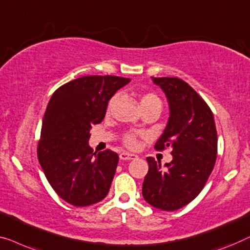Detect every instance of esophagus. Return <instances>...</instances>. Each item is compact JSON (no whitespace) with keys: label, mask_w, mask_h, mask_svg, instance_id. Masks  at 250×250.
<instances>
[{"label":"esophagus","mask_w":250,"mask_h":250,"mask_svg":"<svg viewBox=\"0 0 250 250\" xmlns=\"http://www.w3.org/2000/svg\"><path fill=\"white\" fill-rule=\"evenodd\" d=\"M120 159H121V160H124V161L135 160V159H137V155H135V154H131V153L122 152V153L120 154Z\"/></svg>","instance_id":"esophagus-1"}]
</instances>
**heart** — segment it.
<instances>
[{
    "label": "heart",
    "mask_w": 250,
    "mask_h": 250,
    "mask_svg": "<svg viewBox=\"0 0 250 250\" xmlns=\"http://www.w3.org/2000/svg\"><path fill=\"white\" fill-rule=\"evenodd\" d=\"M115 100H117V96H113L108 101L107 103V112H110L113 107V105L115 103ZM152 105H161L162 106V102L161 98L157 96L155 93H145L142 95L140 97V106L142 108L147 107V106H152ZM122 143L124 145L129 147V148H133L137 145V135L133 132H129L125 133V135L122 137Z\"/></svg>",
    "instance_id": "1"
}]
</instances>
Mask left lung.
<instances>
[{
  "mask_svg": "<svg viewBox=\"0 0 250 250\" xmlns=\"http://www.w3.org/2000/svg\"><path fill=\"white\" fill-rule=\"evenodd\" d=\"M152 80L167 95L170 118L154 148L172 149L173 159L162 168L147 157L144 199L156 208L175 210L194 200L212 173L217 155V133L208 105L196 90L177 77Z\"/></svg>",
  "mask_w": 250,
  "mask_h": 250,
  "instance_id": "left-lung-1",
  "label": "left lung"
}]
</instances>
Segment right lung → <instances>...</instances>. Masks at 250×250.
Listing matches in <instances>:
<instances>
[{
  "label": "right lung",
  "instance_id": "add662e5",
  "mask_svg": "<svg viewBox=\"0 0 250 250\" xmlns=\"http://www.w3.org/2000/svg\"><path fill=\"white\" fill-rule=\"evenodd\" d=\"M130 79L85 76L59 87L46 107L37 157L45 177L63 200L89 206L106 197L119 162L110 149L88 146L91 125L101 124L108 101Z\"/></svg>",
  "mask_w": 250,
  "mask_h": 250
}]
</instances>
